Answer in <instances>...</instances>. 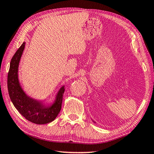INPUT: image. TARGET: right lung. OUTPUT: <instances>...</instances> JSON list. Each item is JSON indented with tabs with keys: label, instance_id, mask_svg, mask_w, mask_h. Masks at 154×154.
<instances>
[{
	"label": "right lung",
	"instance_id": "right-lung-1",
	"mask_svg": "<svg viewBox=\"0 0 154 154\" xmlns=\"http://www.w3.org/2000/svg\"><path fill=\"white\" fill-rule=\"evenodd\" d=\"M24 42L11 58L7 77V87L9 97L17 110L27 120L36 124H45L54 121L61 110L64 86L60 89L56 100L51 106L28 97L21 88L18 79V66L24 51Z\"/></svg>",
	"mask_w": 154,
	"mask_h": 154
}]
</instances>
